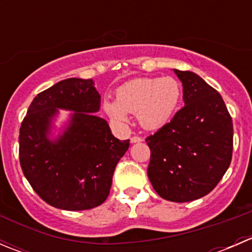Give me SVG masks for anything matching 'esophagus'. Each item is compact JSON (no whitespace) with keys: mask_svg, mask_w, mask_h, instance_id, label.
Segmentation results:
<instances>
[{"mask_svg":"<svg viewBox=\"0 0 252 252\" xmlns=\"http://www.w3.org/2000/svg\"><path fill=\"white\" fill-rule=\"evenodd\" d=\"M141 141H142V138H140V136H133V138L130 139L131 144H136V142H141Z\"/></svg>","mask_w":252,"mask_h":252,"instance_id":"1","label":"esophagus"}]
</instances>
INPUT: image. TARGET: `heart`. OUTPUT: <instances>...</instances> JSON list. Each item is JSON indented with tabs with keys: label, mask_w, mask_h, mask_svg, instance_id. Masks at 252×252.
Segmentation results:
<instances>
[{
	"label": "heart",
	"mask_w": 252,
	"mask_h": 252,
	"mask_svg": "<svg viewBox=\"0 0 252 252\" xmlns=\"http://www.w3.org/2000/svg\"><path fill=\"white\" fill-rule=\"evenodd\" d=\"M182 98V85L177 79L139 78L117 90V101H103V110L118 124L128 123V113L138 114L145 129H158L174 116Z\"/></svg>",
	"instance_id": "obj_1"
}]
</instances>
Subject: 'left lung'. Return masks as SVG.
<instances>
[{
    "instance_id": "1",
    "label": "left lung",
    "mask_w": 252,
    "mask_h": 252,
    "mask_svg": "<svg viewBox=\"0 0 252 252\" xmlns=\"http://www.w3.org/2000/svg\"><path fill=\"white\" fill-rule=\"evenodd\" d=\"M184 107L154 135L147 175L164 200L188 202L212 191L232 161L233 122L222 96L199 75L174 69Z\"/></svg>"
}]
</instances>
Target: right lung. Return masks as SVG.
<instances>
[{
    "mask_svg": "<svg viewBox=\"0 0 252 252\" xmlns=\"http://www.w3.org/2000/svg\"><path fill=\"white\" fill-rule=\"evenodd\" d=\"M101 96L93 79L69 78L37 94L19 130V161L37 195L56 208L97 207L110 194L114 168L129 140L114 138L96 116ZM60 109L70 110L63 133L51 138Z\"/></svg>",
    "mask_w": 252,
    "mask_h": 252,
    "instance_id": "obj_1",
    "label": "right lung"
}]
</instances>
